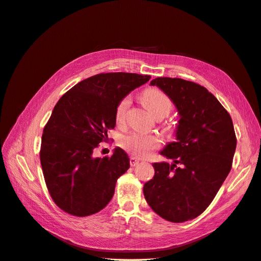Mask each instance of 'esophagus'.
<instances>
[{"label":"esophagus","instance_id":"1","mask_svg":"<svg viewBox=\"0 0 261 261\" xmlns=\"http://www.w3.org/2000/svg\"><path fill=\"white\" fill-rule=\"evenodd\" d=\"M139 163H140V160H138L137 158H135V156L130 158V165L131 166H137Z\"/></svg>","mask_w":261,"mask_h":261}]
</instances>
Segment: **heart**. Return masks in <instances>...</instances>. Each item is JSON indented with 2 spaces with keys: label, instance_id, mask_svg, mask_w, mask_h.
Wrapping results in <instances>:
<instances>
[{
  "label": "heart",
  "instance_id": "obj_1",
  "mask_svg": "<svg viewBox=\"0 0 261 261\" xmlns=\"http://www.w3.org/2000/svg\"><path fill=\"white\" fill-rule=\"evenodd\" d=\"M141 101L153 116L164 115L166 116L171 111L173 103L170 97L162 90L156 88L146 89L142 92ZM130 106V98H122L116 106L115 110V121L118 125H121L125 120V113ZM160 141L159 137L155 135H145L140 132H130L120 137L119 144L131 155L137 158H144L151 151L159 148Z\"/></svg>",
  "mask_w": 261,
  "mask_h": 261
}]
</instances>
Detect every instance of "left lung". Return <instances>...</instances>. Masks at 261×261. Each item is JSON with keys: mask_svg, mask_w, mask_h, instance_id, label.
<instances>
[{"mask_svg": "<svg viewBox=\"0 0 261 261\" xmlns=\"http://www.w3.org/2000/svg\"><path fill=\"white\" fill-rule=\"evenodd\" d=\"M168 95L179 113L176 141L161 151L173 160L152 164L154 176L143 186L146 203L159 216L183 223L199 216L230 172L237 139L232 120L205 87L181 78L151 82Z\"/></svg>", "mask_w": 261, "mask_h": 261, "instance_id": "1", "label": "left lung"}]
</instances>
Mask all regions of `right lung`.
<instances>
[{
    "mask_svg": "<svg viewBox=\"0 0 261 261\" xmlns=\"http://www.w3.org/2000/svg\"><path fill=\"white\" fill-rule=\"evenodd\" d=\"M151 76L102 72L78 83L62 96L45 124L41 164L55 204L77 217L96 214L115 194L117 179L130 168L126 153L93 158L99 143L115 128L117 103Z\"/></svg>",
    "mask_w": 261,
    "mask_h": 261,
    "instance_id": "right-lung-1",
    "label": "right lung"
}]
</instances>
